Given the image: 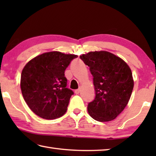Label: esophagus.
<instances>
[{"label":"esophagus","mask_w":156,"mask_h":156,"mask_svg":"<svg viewBox=\"0 0 156 156\" xmlns=\"http://www.w3.org/2000/svg\"><path fill=\"white\" fill-rule=\"evenodd\" d=\"M80 89H76V90L75 91V94H80Z\"/></svg>","instance_id":"34e87169"}]
</instances>
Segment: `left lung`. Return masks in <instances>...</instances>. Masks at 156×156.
Wrapping results in <instances>:
<instances>
[{
  "instance_id": "8db88e82",
  "label": "left lung",
  "mask_w": 156,
  "mask_h": 156,
  "mask_svg": "<svg viewBox=\"0 0 156 156\" xmlns=\"http://www.w3.org/2000/svg\"><path fill=\"white\" fill-rule=\"evenodd\" d=\"M93 76L96 96L88 104L92 118L99 122L114 120L125 109L133 89L131 69L112 53L91 51L80 56Z\"/></svg>"
}]
</instances>
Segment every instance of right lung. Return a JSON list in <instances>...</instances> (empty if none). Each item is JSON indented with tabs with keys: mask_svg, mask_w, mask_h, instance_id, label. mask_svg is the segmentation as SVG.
<instances>
[{
	"mask_svg": "<svg viewBox=\"0 0 156 156\" xmlns=\"http://www.w3.org/2000/svg\"><path fill=\"white\" fill-rule=\"evenodd\" d=\"M77 55L47 52L28 62L21 73L20 88L25 101L39 117L53 120L67 112L72 89L67 88L65 71Z\"/></svg>",
	"mask_w": 156,
	"mask_h": 156,
	"instance_id": "1",
	"label": "right lung"
}]
</instances>
